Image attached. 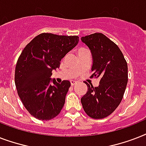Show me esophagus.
<instances>
[{
  "instance_id": "obj_1",
  "label": "esophagus",
  "mask_w": 146,
  "mask_h": 146,
  "mask_svg": "<svg viewBox=\"0 0 146 146\" xmlns=\"http://www.w3.org/2000/svg\"><path fill=\"white\" fill-rule=\"evenodd\" d=\"M70 83H71V86H74V85H76V83H77V82H76V81H74V80H71Z\"/></svg>"
}]
</instances>
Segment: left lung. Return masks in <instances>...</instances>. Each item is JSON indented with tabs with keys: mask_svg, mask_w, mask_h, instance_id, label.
<instances>
[{
	"mask_svg": "<svg viewBox=\"0 0 146 146\" xmlns=\"http://www.w3.org/2000/svg\"><path fill=\"white\" fill-rule=\"evenodd\" d=\"M81 41L91 51V77L100 78L97 87L85 82L88 91L81 103L90 117L102 119L113 113L122 100L128 81L127 61L117 45L102 33L86 35Z\"/></svg>",
	"mask_w": 146,
	"mask_h": 146,
	"instance_id": "1",
	"label": "left lung"
}]
</instances>
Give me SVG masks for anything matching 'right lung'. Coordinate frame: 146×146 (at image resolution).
<instances>
[{"label":"right lung","instance_id":"1","mask_svg":"<svg viewBox=\"0 0 146 146\" xmlns=\"http://www.w3.org/2000/svg\"><path fill=\"white\" fill-rule=\"evenodd\" d=\"M76 35L42 33L22 51L15 70V85L23 104L34 117L49 120L60 113L70 86L68 80L61 83L51 79L54 70L77 44Z\"/></svg>","mask_w":146,"mask_h":146}]
</instances>
